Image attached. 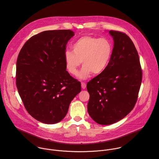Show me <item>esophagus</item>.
<instances>
[{
	"label": "esophagus",
	"instance_id": "obj_1",
	"mask_svg": "<svg viewBox=\"0 0 159 159\" xmlns=\"http://www.w3.org/2000/svg\"><path fill=\"white\" fill-rule=\"evenodd\" d=\"M81 88H82L83 89H86V83H81Z\"/></svg>",
	"mask_w": 159,
	"mask_h": 159
}]
</instances>
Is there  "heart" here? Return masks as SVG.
<instances>
[{
	"instance_id": "1",
	"label": "heart",
	"mask_w": 159,
	"mask_h": 159,
	"mask_svg": "<svg viewBox=\"0 0 159 159\" xmlns=\"http://www.w3.org/2000/svg\"><path fill=\"white\" fill-rule=\"evenodd\" d=\"M72 50L64 52L66 68L71 75H76L82 62L83 66L78 76L81 80H85L92 73L98 75L107 68L111 58L113 46L108 39L86 35L74 43Z\"/></svg>"
}]
</instances>
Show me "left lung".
<instances>
[{
  "mask_svg": "<svg viewBox=\"0 0 159 159\" xmlns=\"http://www.w3.org/2000/svg\"><path fill=\"white\" fill-rule=\"evenodd\" d=\"M114 40L110 63L87 83L88 111L100 125H110L125 117L134 108L142 81L136 48L125 34L110 30Z\"/></svg>",
  "mask_w": 159,
  "mask_h": 159,
  "instance_id": "left-lung-1",
  "label": "left lung"
}]
</instances>
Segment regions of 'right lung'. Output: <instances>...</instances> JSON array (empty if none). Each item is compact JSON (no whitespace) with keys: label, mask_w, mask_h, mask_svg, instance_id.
I'll return each instance as SVG.
<instances>
[{"label":"right lung","mask_w":159,"mask_h":159,"mask_svg":"<svg viewBox=\"0 0 159 159\" xmlns=\"http://www.w3.org/2000/svg\"><path fill=\"white\" fill-rule=\"evenodd\" d=\"M70 30H46L29 39L16 62V87L24 105L36 120L53 124L62 120L81 90L64 62Z\"/></svg>","instance_id":"1"}]
</instances>
